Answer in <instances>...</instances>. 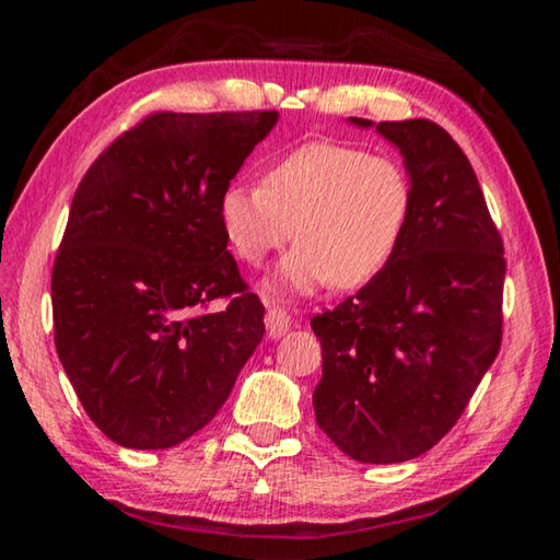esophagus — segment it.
<instances>
[{
    "label": "esophagus",
    "mask_w": 560,
    "mask_h": 560,
    "mask_svg": "<svg viewBox=\"0 0 560 560\" xmlns=\"http://www.w3.org/2000/svg\"><path fill=\"white\" fill-rule=\"evenodd\" d=\"M291 328V316L287 314V311L279 308V306H269L267 308V334L269 338H281L287 330Z\"/></svg>",
    "instance_id": "1"
}]
</instances>
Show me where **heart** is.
<instances>
[{
	"mask_svg": "<svg viewBox=\"0 0 560 560\" xmlns=\"http://www.w3.org/2000/svg\"><path fill=\"white\" fill-rule=\"evenodd\" d=\"M410 212V183L390 158L336 143H308L283 155L264 185L232 183L220 197L226 242L246 264L299 242L269 281L311 293L334 283L353 289L390 257Z\"/></svg>",
	"mask_w": 560,
	"mask_h": 560,
	"instance_id": "1",
	"label": "heart"
}]
</instances>
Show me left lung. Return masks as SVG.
<instances>
[{
  "instance_id": "8db88e82",
  "label": "left lung",
  "mask_w": 560,
  "mask_h": 560,
  "mask_svg": "<svg viewBox=\"0 0 560 560\" xmlns=\"http://www.w3.org/2000/svg\"><path fill=\"white\" fill-rule=\"evenodd\" d=\"M375 130L405 160L410 212L385 267L311 318L324 350L314 410L350 459L395 464L454 428L494 363L506 259L479 179L447 130L424 118Z\"/></svg>"
}]
</instances>
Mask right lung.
Returning a JSON list of instances; mask_svg holds the SVG:
<instances>
[{
  "instance_id": "add662e5",
  "label": "right lung",
  "mask_w": 560,
  "mask_h": 560,
  "mask_svg": "<svg viewBox=\"0 0 560 560\" xmlns=\"http://www.w3.org/2000/svg\"><path fill=\"white\" fill-rule=\"evenodd\" d=\"M277 110L153 113L75 189L54 261L56 353L120 447L167 450L220 412L264 336L226 252L220 197ZM226 298L222 312H207Z\"/></svg>"
}]
</instances>
